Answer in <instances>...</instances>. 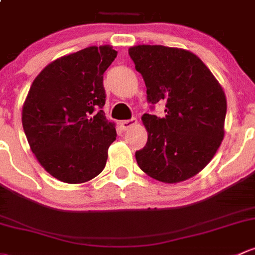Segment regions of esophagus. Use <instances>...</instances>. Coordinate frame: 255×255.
Segmentation results:
<instances>
[{"instance_id": "esophagus-1", "label": "esophagus", "mask_w": 255, "mask_h": 255, "mask_svg": "<svg viewBox=\"0 0 255 255\" xmlns=\"http://www.w3.org/2000/svg\"><path fill=\"white\" fill-rule=\"evenodd\" d=\"M136 124H137V119H135V118H133V119L124 120V122H122L120 123V127H122L123 130L127 131V130H128V128L135 127Z\"/></svg>"}]
</instances>
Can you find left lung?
<instances>
[{"mask_svg":"<svg viewBox=\"0 0 255 255\" xmlns=\"http://www.w3.org/2000/svg\"><path fill=\"white\" fill-rule=\"evenodd\" d=\"M128 55L142 75L148 102L166 103L164 118H141L148 137L135 153L138 167L168 184L190 179L209 164L224 140V88L189 50L143 44L131 46Z\"/></svg>","mask_w":255,"mask_h":255,"instance_id":"1","label":"left lung"}]
</instances>
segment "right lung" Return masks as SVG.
I'll use <instances>...</instances> for the list:
<instances>
[{"mask_svg":"<svg viewBox=\"0 0 255 255\" xmlns=\"http://www.w3.org/2000/svg\"><path fill=\"white\" fill-rule=\"evenodd\" d=\"M117 55L110 45L89 46L50 62L31 83L23 128L39 163L61 182L86 183L106 167L117 130L102 110L103 75Z\"/></svg>","mask_w":255,"mask_h":255,"instance_id":"right-lung-1","label":"right lung"}]
</instances>
